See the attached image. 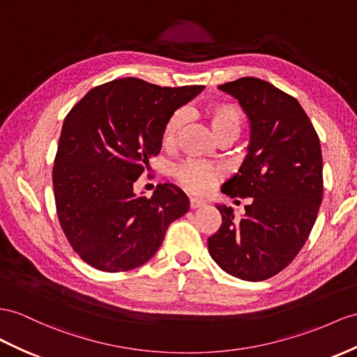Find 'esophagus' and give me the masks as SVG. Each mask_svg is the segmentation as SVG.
<instances>
[{
	"instance_id": "obj_1",
	"label": "esophagus",
	"mask_w": 357,
	"mask_h": 357,
	"mask_svg": "<svg viewBox=\"0 0 357 357\" xmlns=\"http://www.w3.org/2000/svg\"><path fill=\"white\" fill-rule=\"evenodd\" d=\"M204 205H205L204 200L196 199V197H191L190 199V208L191 209H196V208H200V206H204Z\"/></svg>"
}]
</instances>
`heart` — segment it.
Instances as JSON below:
<instances>
[{
    "label": "heart",
    "instance_id": "obj_1",
    "mask_svg": "<svg viewBox=\"0 0 357 357\" xmlns=\"http://www.w3.org/2000/svg\"><path fill=\"white\" fill-rule=\"evenodd\" d=\"M202 113L218 139H223V137L236 139L244 128V109L240 104L232 102V100L209 104L204 108ZM185 122L187 113L184 109H178V112L169 116L161 132V140L166 148H172V146L176 144ZM173 173H175V178L179 184L190 193L205 195L206 191L211 190L215 181L222 176V169L215 164L190 160L176 166Z\"/></svg>",
    "mask_w": 357,
    "mask_h": 357
}]
</instances>
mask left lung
I'll list each match as a JSON object with an SVG mask.
<instances>
[{
	"label": "left lung",
	"instance_id": "obj_1",
	"mask_svg": "<svg viewBox=\"0 0 357 357\" xmlns=\"http://www.w3.org/2000/svg\"><path fill=\"white\" fill-rule=\"evenodd\" d=\"M250 119V144L238 173L222 191L252 197L240 220L217 205L222 226L208 238L218 267L243 280H266L297 257L323 200L318 134L298 100L267 81L244 77L218 86Z\"/></svg>",
	"mask_w": 357,
	"mask_h": 357
}]
</instances>
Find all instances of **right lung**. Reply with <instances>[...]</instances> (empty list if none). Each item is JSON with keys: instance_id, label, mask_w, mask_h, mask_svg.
<instances>
[{"instance_id": "1", "label": "right lung", "mask_w": 357, "mask_h": 357, "mask_svg": "<svg viewBox=\"0 0 357 357\" xmlns=\"http://www.w3.org/2000/svg\"><path fill=\"white\" fill-rule=\"evenodd\" d=\"M204 86L160 87L121 78L91 89L63 122L52 167L59 222L78 257L100 271H128L160 249L190 200L173 184L152 197L134 182L161 151L169 116Z\"/></svg>"}]
</instances>
